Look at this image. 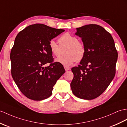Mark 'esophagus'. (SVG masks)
Instances as JSON below:
<instances>
[{
  "mask_svg": "<svg viewBox=\"0 0 127 127\" xmlns=\"http://www.w3.org/2000/svg\"><path fill=\"white\" fill-rule=\"evenodd\" d=\"M64 69H65L66 71H68V70H69L70 69L69 67H66V66H64Z\"/></svg>",
  "mask_w": 127,
  "mask_h": 127,
  "instance_id": "1",
  "label": "esophagus"
}]
</instances>
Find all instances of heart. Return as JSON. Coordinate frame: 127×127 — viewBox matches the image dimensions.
<instances>
[{
	"label": "heart",
	"instance_id": "obj_1",
	"mask_svg": "<svg viewBox=\"0 0 127 127\" xmlns=\"http://www.w3.org/2000/svg\"><path fill=\"white\" fill-rule=\"evenodd\" d=\"M61 47L67 46L64 55L55 59V61L63 65L69 67L76 61H81L84 58L86 53L85 47L78 38L68 33L64 34L59 39ZM49 49L54 56L58 57L60 55V47L54 40L49 42Z\"/></svg>",
	"mask_w": 127,
	"mask_h": 127
}]
</instances>
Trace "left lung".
I'll return each mask as SVG.
<instances>
[{
    "label": "left lung",
    "mask_w": 127,
    "mask_h": 127,
    "mask_svg": "<svg viewBox=\"0 0 127 127\" xmlns=\"http://www.w3.org/2000/svg\"><path fill=\"white\" fill-rule=\"evenodd\" d=\"M85 47L80 65L72 68L70 88L76 96L93 100L106 90L115 74L118 54L110 34L103 27L89 24L76 29Z\"/></svg>",
    "instance_id": "1"
}]
</instances>
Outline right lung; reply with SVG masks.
I'll list each match as a JSON object with an SVG mask.
<instances>
[{
  "label": "right lung",
  "mask_w": 127,
  "mask_h": 127,
  "mask_svg": "<svg viewBox=\"0 0 127 127\" xmlns=\"http://www.w3.org/2000/svg\"><path fill=\"white\" fill-rule=\"evenodd\" d=\"M46 25L35 24L18 34L10 59L11 74L21 93L31 100L40 101L49 97L53 86L65 72L58 63L53 62L49 42L62 32ZM47 63L49 66L44 67Z\"/></svg>",
  "instance_id": "add662e5"
}]
</instances>
